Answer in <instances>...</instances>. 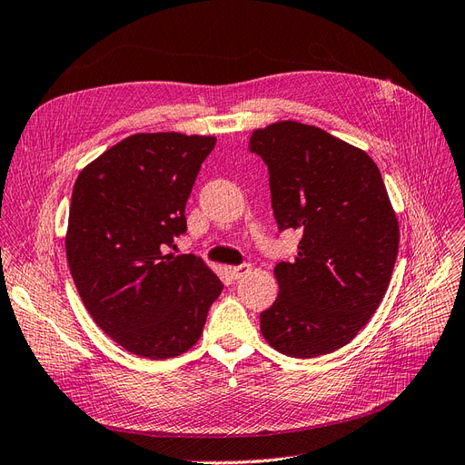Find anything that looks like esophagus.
I'll return each mask as SVG.
<instances>
[{"label": "esophagus", "instance_id": "1", "mask_svg": "<svg viewBox=\"0 0 465 465\" xmlns=\"http://www.w3.org/2000/svg\"><path fill=\"white\" fill-rule=\"evenodd\" d=\"M228 272H230V276H232L233 280H239L242 276H245V274H249V272H251V264L230 266V268H228Z\"/></svg>", "mask_w": 465, "mask_h": 465}]
</instances>
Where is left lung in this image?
I'll return each instance as SVG.
<instances>
[{"instance_id": "1", "label": "left lung", "mask_w": 465, "mask_h": 465, "mask_svg": "<svg viewBox=\"0 0 465 465\" xmlns=\"http://www.w3.org/2000/svg\"><path fill=\"white\" fill-rule=\"evenodd\" d=\"M271 173L280 230H299L295 262L274 268L280 293L261 332L290 357L350 343L379 309L398 257L400 226L372 158L314 125L276 122L249 141Z\"/></svg>"}]
</instances>
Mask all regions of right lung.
<instances>
[{
	"mask_svg": "<svg viewBox=\"0 0 465 465\" xmlns=\"http://www.w3.org/2000/svg\"><path fill=\"white\" fill-rule=\"evenodd\" d=\"M216 137L137 133L81 170L65 251L86 311L119 346L146 359L199 341L220 278L193 254L166 252L187 230L185 204Z\"/></svg>",
	"mask_w": 465,
	"mask_h": 465,
	"instance_id": "1",
	"label": "right lung"
}]
</instances>
